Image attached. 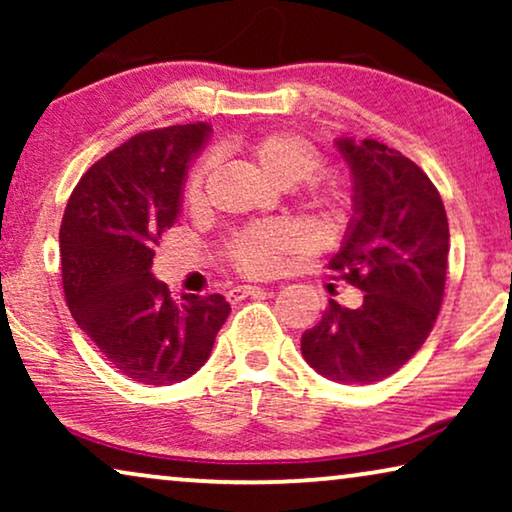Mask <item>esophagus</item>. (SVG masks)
Listing matches in <instances>:
<instances>
[{
	"mask_svg": "<svg viewBox=\"0 0 512 512\" xmlns=\"http://www.w3.org/2000/svg\"><path fill=\"white\" fill-rule=\"evenodd\" d=\"M265 289H261V286H251V284H244V286H235V289L228 291V300H233V303H237V300H244L249 296H258V293H263Z\"/></svg>",
	"mask_w": 512,
	"mask_h": 512,
	"instance_id": "1",
	"label": "esophagus"
}]
</instances>
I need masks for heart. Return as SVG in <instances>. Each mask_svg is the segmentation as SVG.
<instances>
[{"label": "heart", "instance_id": "1", "mask_svg": "<svg viewBox=\"0 0 512 512\" xmlns=\"http://www.w3.org/2000/svg\"><path fill=\"white\" fill-rule=\"evenodd\" d=\"M249 156L254 158L265 177L282 188H293L303 181H310L321 167V156L310 142L289 132H272L249 142ZM207 167L200 165L186 181L184 198L188 205H198L202 200ZM314 226L321 230L338 228L345 219V202L333 188H314L305 200ZM298 230L289 223H263L244 233L235 235L228 244V258L240 272L247 275H268L277 268L284 251L298 244Z\"/></svg>", "mask_w": 512, "mask_h": 512}]
</instances>
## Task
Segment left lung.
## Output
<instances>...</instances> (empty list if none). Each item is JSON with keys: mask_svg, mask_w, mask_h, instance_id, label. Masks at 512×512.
Here are the masks:
<instances>
[{"mask_svg": "<svg viewBox=\"0 0 512 512\" xmlns=\"http://www.w3.org/2000/svg\"><path fill=\"white\" fill-rule=\"evenodd\" d=\"M352 172L354 216L328 270L363 291L356 310H328L300 338L319 375L373 384L403 368L429 338L445 293L450 226L431 179L375 139L338 137Z\"/></svg>", "mask_w": 512, "mask_h": 512, "instance_id": "left-lung-1", "label": "left lung"}]
</instances>
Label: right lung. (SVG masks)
<instances>
[{
  "label": "right lung",
  "mask_w": 512,
  "mask_h": 512,
  "mask_svg": "<svg viewBox=\"0 0 512 512\" xmlns=\"http://www.w3.org/2000/svg\"><path fill=\"white\" fill-rule=\"evenodd\" d=\"M209 123L135 135L90 167L60 226L69 312L118 373L167 387L205 366L230 303L221 293L181 303L153 277L156 244L177 223L191 160Z\"/></svg>",
  "instance_id": "add662e5"
}]
</instances>
